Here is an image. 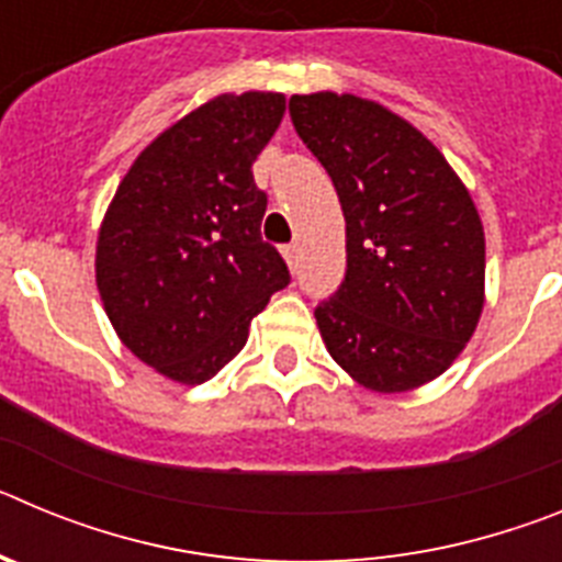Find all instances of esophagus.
Here are the masks:
<instances>
[{
	"instance_id": "obj_1",
	"label": "esophagus",
	"mask_w": 562,
	"mask_h": 562,
	"mask_svg": "<svg viewBox=\"0 0 562 562\" xmlns=\"http://www.w3.org/2000/svg\"><path fill=\"white\" fill-rule=\"evenodd\" d=\"M281 256H284L286 267L295 272L297 270V245H284V247H281Z\"/></svg>"
}]
</instances>
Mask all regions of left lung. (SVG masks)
I'll return each mask as SVG.
<instances>
[{
	"label": "left lung",
	"mask_w": 562,
	"mask_h": 562,
	"mask_svg": "<svg viewBox=\"0 0 562 562\" xmlns=\"http://www.w3.org/2000/svg\"><path fill=\"white\" fill-rule=\"evenodd\" d=\"M290 114L335 182L346 278L315 310L331 360L362 389L405 394L453 366L484 310V225L445 154L382 103L292 95Z\"/></svg>",
	"instance_id": "obj_1"
}]
</instances>
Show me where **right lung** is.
Listing matches in <instances>:
<instances>
[{
    "label": "right lung",
    "mask_w": 562,
    "mask_h": 562,
    "mask_svg": "<svg viewBox=\"0 0 562 562\" xmlns=\"http://www.w3.org/2000/svg\"><path fill=\"white\" fill-rule=\"evenodd\" d=\"M281 92L211 98L157 134L98 231L95 284L121 342L182 385L241 351L250 321L290 284L261 238L267 193L252 162L284 117Z\"/></svg>",
    "instance_id": "add662e5"
}]
</instances>
